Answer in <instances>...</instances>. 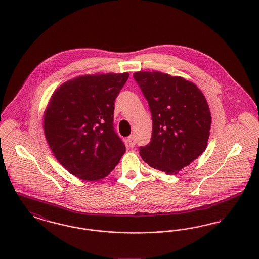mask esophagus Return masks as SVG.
I'll list each match as a JSON object with an SVG mask.
<instances>
[{"instance_id":"34e87169","label":"esophagus","mask_w":259,"mask_h":259,"mask_svg":"<svg viewBox=\"0 0 259 259\" xmlns=\"http://www.w3.org/2000/svg\"><path fill=\"white\" fill-rule=\"evenodd\" d=\"M127 142H128V145H129V147H131V148H134L135 147V137L134 135H131L128 139H127Z\"/></svg>"}]
</instances>
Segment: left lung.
<instances>
[{
    "instance_id": "1",
    "label": "left lung",
    "mask_w": 259,
    "mask_h": 259,
    "mask_svg": "<svg viewBox=\"0 0 259 259\" xmlns=\"http://www.w3.org/2000/svg\"><path fill=\"white\" fill-rule=\"evenodd\" d=\"M152 116L150 143L140 148L143 160L156 170L177 174L205 151L210 111L202 91L182 76L161 72L133 74Z\"/></svg>"
}]
</instances>
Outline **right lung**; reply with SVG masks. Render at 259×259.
I'll use <instances>...</instances> for the list:
<instances>
[{
    "instance_id": "1",
    "label": "right lung",
    "mask_w": 259,
    "mask_h": 259,
    "mask_svg": "<svg viewBox=\"0 0 259 259\" xmlns=\"http://www.w3.org/2000/svg\"><path fill=\"white\" fill-rule=\"evenodd\" d=\"M128 77V73L80 75L50 98L44 115L46 139L62 166L81 180L105 178L126 150L113 129V111Z\"/></svg>"
}]
</instances>
